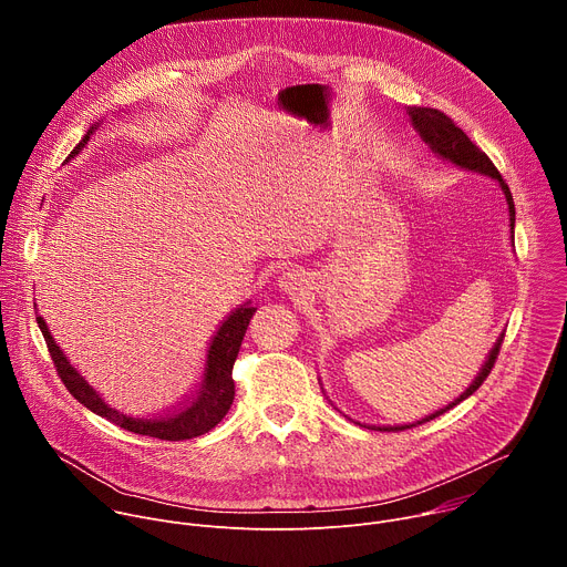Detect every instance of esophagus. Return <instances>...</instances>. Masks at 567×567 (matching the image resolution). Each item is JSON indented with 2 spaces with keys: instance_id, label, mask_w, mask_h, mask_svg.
Listing matches in <instances>:
<instances>
[{
  "instance_id": "34e87169",
  "label": "esophagus",
  "mask_w": 567,
  "mask_h": 567,
  "mask_svg": "<svg viewBox=\"0 0 567 567\" xmlns=\"http://www.w3.org/2000/svg\"><path fill=\"white\" fill-rule=\"evenodd\" d=\"M278 287H280L285 293H289V296H293V298H300V296L307 291V278H305V274H300V271H296V269H289V271H285V274L278 278Z\"/></svg>"
}]
</instances>
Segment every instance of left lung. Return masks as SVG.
Returning a JSON list of instances; mask_svg holds the SVG:
<instances>
[{"label": "left lung", "instance_id": "left-lung-1", "mask_svg": "<svg viewBox=\"0 0 567 567\" xmlns=\"http://www.w3.org/2000/svg\"><path fill=\"white\" fill-rule=\"evenodd\" d=\"M409 114V121L411 125L415 127V132L422 136V141L431 147V152L444 161H449V164L462 168V171H471V173H477L482 177H489L494 182H498V186L503 188V195H505V202H507V210H509V233H514V224H516V208H514V199H512V193H509V186L503 182L501 173L496 171V166L492 164V158L484 154L477 145L471 143V138L440 110H433V107H409L406 110ZM514 237V235H512ZM503 339L505 334H501L494 343V348L489 350L487 359H484L480 372L475 374V379L468 383V388L457 396L453 399L451 403H446L444 409L417 420V422H411V424H399V426H370V424H361L365 429H372V431H403V429H411V426H417V424H424V422H431L435 417H440L442 413L451 411L453 406H457L460 401H464L466 396H471L480 385L482 381L489 377L496 359H498V352H501V346H503Z\"/></svg>", "mask_w": 567, "mask_h": 567}]
</instances>
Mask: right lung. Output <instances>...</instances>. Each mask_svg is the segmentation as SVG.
<instances>
[{"label": "right lung", "mask_w": 567, "mask_h": 567, "mask_svg": "<svg viewBox=\"0 0 567 567\" xmlns=\"http://www.w3.org/2000/svg\"><path fill=\"white\" fill-rule=\"evenodd\" d=\"M99 127H101V121L87 130V134L75 145V150L69 154V158H73L80 150L87 145V141L92 138V134ZM254 313H256V307H251V302L239 305L228 313V318L217 328V332L213 334V339L208 343L204 379H202V385H199L197 394L193 396V401H188V406H184L171 415L156 417V420L132 417V415H125V413L112 409L110 403L96 392V388H92L90 381L71 365V361L66 359L62 348L55 343V339L49 332V326L38 311H35V318H38V328L42 330V337L47 341V348L51 352V359H53V365H55L60 379L64 381L66 390L80 403H83L85 409H90L92 413H96V415L110 420L112 424H116L125 431H132L136 435L182 442V440H193V437L208 433L228 413L233 396H235V383L230 377L233 363L237 359L241 339H245V334H247L249 320Z\"/></svg>", "instance_id": "add662e5"}]
</instances>
